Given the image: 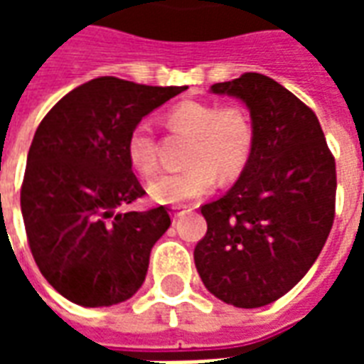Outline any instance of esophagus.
<instances>
[{"label":"esophagus","instance_id":"34e87169","mask_svg":"<svg viewBox=\"0 0 364 364\" xmlns=\"http://www.w3.org/2000/svg\"><path fill=\"white\" fill-rule=\"evenodd\" d=\"M183 213H185V206H173V220H179Z\"/></svg>","mask_w":364,"mask_h":364}]
</instances>
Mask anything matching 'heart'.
I'll use <instances>...</instances> for the list:
<instances>
[{
    "label": "heart",
    "mask_w": 364,
    "mask_h": 364,
    "mask_svg": "<svg viewBox=\"0 0 364 364\" xmlns=\"http://www.w3.org/2000/svg\"><path fill=\"white\" fill-rule=\"evenodd\" d=\"M169 127L193 136L189 169L179 173H161L148 183V195L156 203L171 206L213 193L218 181L234 179L244 169L253 148V127L250 117L237 107L185 101L167 114ZM127 158L134 171L154 173L158 166V148L151 128L146 122L136 124L127 138Z\"/></svg>",
    "instance_id": "heart-1"
}]
</instances>
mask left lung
<instances>
[{
	"label": "left lung",
	"mask_w": 364,
	"mask_h": 364,
	"mask_svg": "<svg viewBox=\"0 0 364 364\" xmlns=\"http://www.w3.org/2000/svg\"><path fill=\"white\" fill-rule=\"evenodd\" d=\"M210 93L247 107L253 148L228 193L200 208L208 230L195 265L222 302L261 308L318 259L333 224L336 159L318 117L267 75L250 72Z\"/></svg>",
	"instance_id": "obj_1"
}]
</instances>
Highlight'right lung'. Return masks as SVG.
I'll return each mask as SVG.
<instances>
[{
    "label": "right lung",
    "mask_w": 364,
    "mask_h": 364,
    "mask_svg": "<svg viewBox=\"0 0 364 364\" xmlns=\"http://www.w3.org/2000/svg\"><path fill=\"white\" fill-rule=\"evenodd\" d=\"M187 87H151L112 75L62 97L27 156L21 213L36 265L74 304L103 308L142 287L166 206L119 213L144 195L127 158L130 130Z\"/></svg>",
    "instance_id": "obj_1"
}]
</instances>
